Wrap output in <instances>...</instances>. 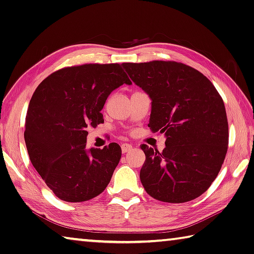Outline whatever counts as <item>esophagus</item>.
I'll return each mask as SVG.
<instances>
[{"instance_id": "34e87169", "label": "esophagus", "mask_w": 254, "mask_h": 254, "mask_svg": "<svg viewBox=\"0 0 254 254\" xmlns=\"http://www.w3.org/2000/svg\"><path fill=\"white\" fill-rule=\"evenodd\" d=\"M131 148H132V146H131V144H129V143H123L122 144V151H123V153L128 152Z\"/></svg>"}]
</instances>
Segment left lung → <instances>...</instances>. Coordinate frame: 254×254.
Returning a JSON list of instances; mask_svg holds the SVG:
<instances>
[{
    "label": "left lung",
    "instance_id": "8db88e82",
    "mask_svg": "<svg viewBox=\"0 0 254 254\" xmlns=\"http://www.w3.org/2000/svg\"><path fill=\"white\" fill-rule=\"evenodd\" d=\"M136 85L151 98L148 126L164 133L162 152L142 144L140 181L165 203H185L208 190L228 149L225 104L207 77L181 62L123 64Z\"/></svg>",
    "mask_w": 254,
    "mask_h": 254
}]
</instances>
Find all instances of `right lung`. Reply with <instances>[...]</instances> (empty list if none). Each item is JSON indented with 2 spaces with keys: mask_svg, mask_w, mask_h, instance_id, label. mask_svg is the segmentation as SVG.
Segmentation results:
<instances>
[{
  "mask_svg": "<svg viewBox=\"0 0 254 254\" xmlns=\"http://www.w3.org/2000/svg\"><path fill=\"white\" fill-rule=\"evenodd\" d=\"M131 84L122 64L68 66L41 82L29 102L25 143L30 162L57 197L79 203L96 197L110 183L121 146L86 150L87 127L104 122L108 95Z\"/></svg>",
  "mask_w": 254,
  "mask_h": 254,
  "instance_id": "1",
  "label": "right lung"
}]
</instances>
